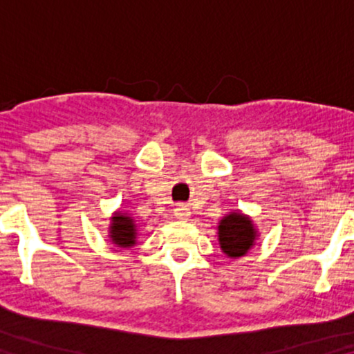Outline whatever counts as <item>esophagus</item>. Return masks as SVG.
Instances as JSON below:
<instances>
[{"instance_id":"esophagus-1","label":"esophagus","mask_w":354,"mask_h":354,"mask_svg":"<svg viewBox=\"0 0 354 354\" xmlns=\"http://www.w3.org/2000/svg\"><path fill=\"white\" fill-rule=\"evenodd\" d=\"M189 214V208L186 205H176V208H174V216L178 219H186Z\"/></svg>"}]
</instances>
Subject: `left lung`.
Here are the masks:
<instances>
[{"mask_svg":"<svg viewBox=\"0 0 354 354\" xmlns=\"http://www.w3.org/2000/svg\"><path fill=\"white\" fill-rule=\"evenodd\" d=\"M258 236L250 216L239 213H230L219 221L218 239L223 253L230 258H241L251 250Z\"/></svg>","mask_w":354,"mask_h":354,"instance_id":"8db88e82","label":"left lung"}]
</instances>
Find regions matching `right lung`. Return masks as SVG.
<instances>
[{
  "label": "right lung",
  "mask_w": 354,
  "mask_h": 354,
  "mask_svg": "<svg viewBox=\"0 0 354 354\" xmlns=\"http://www.w3.org/2000/svg\"><path fill=\"white\" fill-rule=\"evenodd\" d=\"M109 238L116 246L129 248L136 245V223L129 214L118 211L111 218Z\"/></svg>",
  "instance_id": "add662e5"
}]
</instances>
